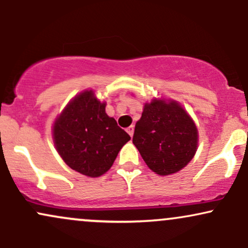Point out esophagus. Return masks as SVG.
Returning <instances> with one entry per match:
<instances>
[{"mask_svg":"<svg viewBox=\"0 0 248 248\" xmlns=\"http://www.w3.org/2000/svg\"><path fill=\"white\" fill-rule=\"evenodd\" d=\"M127 133L129 134L130 136H133V134H134V126L132 124V126H129L127 128Z\"/></svg>","mask_w":248,"mask_h":248,"instance_id":"1","label":"esophagus"}]
</instances>
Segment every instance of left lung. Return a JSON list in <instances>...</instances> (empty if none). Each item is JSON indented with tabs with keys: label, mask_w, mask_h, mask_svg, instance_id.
Here are the masks:
<instances>
[{
	"label": "left lung",
	"mask_w": 248,
	"mask_h": 248,
	"mask_svg": "<svg viewBox=\"0 0 248 248\" xmlns=\"http://www.w3.org/2000/svg\"><path fill=\"white\" fill-rule=\"evenodd\" d=\"M133 143L157 175H171L192 160L198 146V130L186 110L173 100L144 104L136 122Z\"/></svg>",
	"instance_id": "1"
}]
</instances>
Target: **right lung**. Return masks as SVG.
I'll list each match as a JSON object with an SVG mask.
<instances>
[{
	"label": "right lung",
	"mask_w": 248,
	"mask_h": 248,
	"mask_svg": "<svg viewBox=\"0 0 248 248\" xmlns=\"http://www.w3.org/2000/svg\"><path fill=\"white\" fill-rule=\"evenodd\" d=\"M92 90L71 100L53 124L57 152L71 169L99 177L110 169L130 136L106 114Z\"/></svg>",
	"instance_id": "obj_1"
}]
</instances>
